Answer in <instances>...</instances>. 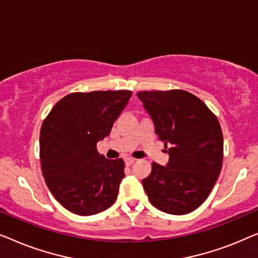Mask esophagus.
<instances>
[{
	"mask_svg": "<svg viewBox=\"0 0 258 258\" xmlns=\"http://www.w3.org/2000/svg\"><path fill=\"white\" fill-rule=\"evenodd\" d=\"M133 162H134V159H133V158H126V159H125V165H126V166L133 165Z\"/></svg>",
	"mask_w": 258,
	"mask_h": 258,
	"instance_id": "34e87169",
	"label": "esophagus"
}]
</instances>
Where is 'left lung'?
I'll list each match as a JSON object with an SVG mask.
<instances>
[{
    "label": "left lung",
    "mask_w": 258,
    "mask_h": 258,
    "mask_svg": "<svg viewBox=\"0 0 258 258\" xmlns=\"http://www.w3.org/2000/svg\"><path fill=\"white\" fill-rule=\"evenodd\" d=\"M137 96L168 148L166 166L153 162L143 180L155 208L183 215L209 197L222 168L223 136L215 114L197 96L183 90L143 91Z\"/></svg>",
    "instance_id": "8db88e82"
}]
</instances>
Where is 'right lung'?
Wrapping results in <instances>:
<instances>
[{"mask_svg": "<svg viewBox=\"0 0 258 258\" xmlns=\"http://www.w3.org/2000/svg\"><path fill=\"white\" fill-rule=\"evenodd\" d=\"M132 92H75L58 101L39 134L42 173L51 194L69 212L94 215L117 200L125 177L122 159L98 153Z\"/></svg>", "mask_w": 258, "mask_h": 258, "instance_id": "obj_1", "label": "right lung"}]
</instances>
